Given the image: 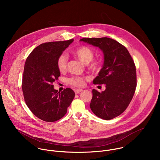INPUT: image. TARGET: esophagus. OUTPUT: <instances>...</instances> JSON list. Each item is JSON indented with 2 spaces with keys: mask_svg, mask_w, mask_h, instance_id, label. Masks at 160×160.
<instances>
[{
  "mask_svg": "<svg viewBox=\"0 0 160 160\" xmlns=\"http://www.w3.org/2000/svg\"><path fill=\"white\" fill-rule=\"evenodd\" d=\"M82 91H83L82 89H77V90H75V92L76 94H78L80 93L81 92H82Z\"/></svg>",
  "mask_w": 160,
  "mask_h": 160,
  "instance_id": "obj_1",
  "label": "esophagus"
}]
</instances>
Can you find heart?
<instances>
[{
    "mask_svg": "<svg viewBox=\"0 0 160 160\" xmlns=\"http://www.w3.org/2000/svg\"><path fill=\"white\" fill-rule=\"evenodd\" d=\"M73 55L78 59L83 64H88L90 70L93 72H98L101 68V62L99 61H92L94 58V52L92 50L87 46H81L75 49L73 51ZM68 58L66 54H61L57 61V66L60 72H63L66 70L67 66ZM72 85L75 87H82L85 83V78L83 77H72L68 80Z\"/></svg>",
    "mask_w": 160,
    "mask_h": 160,
    "instance_id": "1",
    "label": "heart"
}]
</instances>
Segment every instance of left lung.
Returning <instances> with one entry per match:
<instances>
[{"label":"left lung","mask_w":160,"mask_h":160,"mask_svg":"<svg viewBox=\"0 0 160 160\" xmlns=\"http://www.w3.org/2000/svg\"><path fill=\"white\" fill-rule=\"evenodd\" d=\"M80 41L99 48L104 54L102 68L93 83L105 84L101 93L92 90L90 108L98 117L109 120L126 109L132 99L137 86L134 62L123 45L108 38H83Z\"/></svg>","instance_id":"obj_1"}]
</instances>
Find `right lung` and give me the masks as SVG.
<instances>
[{
  "label": "right lung",
  "mask_w": 160,
  "mask_h": 160,
  "mask_svg": "<svg viewBox=\"0 0 160 160\" xmlns=\"http://www.w3.org/2000/svg\"><path fill=\"white\" fill-rule=\"evenodd\" d=\"M73 42L71 39L42 43L26 60L22 81L25 101L34 115L45 122L62 118L75 98L72 89L66 88L60 92L52 85L60 76L58 59Z\"/></svg>",
  "instance_id": "obj_1"
}]
</instances>
